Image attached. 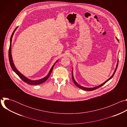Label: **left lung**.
<instances>
[{
  "instance_id": "left-lung-1",
  "label": "left lung",
  "mask_w": 127,
  "mask_h": 127,
  "mask_svg": "<svg viewBox=\"0 0 127 127\" xmlns=\"http://www.w3.org/2000/svg\"><path fill=\"white\" fill-rule=\"evenodd\" d=\"M117 40H118V42H119V40H118V39H117ZM118 62H119V59H118V63H117V64L116 69H115V71H114V72L113 73V75H112V76H111L110 78H108V79L106 81H105L104 82H103L102 84H101L100 85H98V86H96V87H92V88H88V87H85L82 86L80 85L79 84H78L76 82V81L75 80V79H74V78L73 75V69H72V80H73V82L74 83V84H75L78 87H79V88H80V89H83V90H86V91H92V90H95V89H97V88H98L99 87H101V86L103 85L106 82H107L108 80H110L111 78H112V77L114 76V74H115V72H116V70H117V67H118Z\"/></svg>"
}]
</instances>
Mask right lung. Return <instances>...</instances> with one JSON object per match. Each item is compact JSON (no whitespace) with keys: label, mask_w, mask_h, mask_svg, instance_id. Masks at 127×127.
<instances>
[{"label":"right lung","mask_w":127,"mask_h":127,"mask_svg":"<svg viewBox=\"0 0 127 127\" xmlns=\"http://www.w3.org/2000/svg\"><path fill=\"white\" fill-rule=\"evenodd\" d=\"M17 27H16L14 31L13 32L11 35V37H10V46H9V51H8V57H9V63H10V66L12 68V69L13 70V71L15 72V73L19 76L24 82H25L26 83H28V84H31V85H38V84H42L43 83V82H44L45 81H46L48 78L49 77L51 72L53 70V67L54 66V65H55V63L58 61V60L54 64V65H53V66L52 67L51 69H50V72L49 73H48V74L45 77H44L43 78H42L41 79H39V80H32L31 79H28V78H27L26 76H25L23 74H22L21 72H20L19 71H18L17 70V69L16 68V67H15L14 65V63H13V60H12V55H11V41H12V37H13V35L14 34V32H15V31H16V30L17 29Z\"/></svg>","instance_id":"1"}]
</instances>
